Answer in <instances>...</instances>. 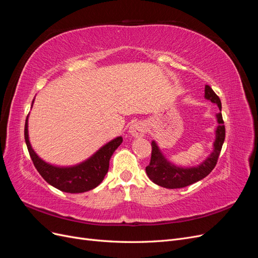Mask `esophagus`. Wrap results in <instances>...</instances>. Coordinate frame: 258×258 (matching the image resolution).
<instances>
[{"label": "esophagus", "instance_id": "esophagus-1", "mask_svg": "<svg viewBox=\"0 0 258 258\" xmlns=\"http://www.w3.org/2000/svg\"><path fill=\"white\" fill-rule=\"evenodd\" d=\"M129 132L132 137L142 138L146 132V124L143 121H135L130 124Z\"/></svg>", "mask_w": 258, "mask_h": 258}]
</instances>
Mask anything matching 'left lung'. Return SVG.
I'll return each instance as SVG.
<instances>
[{"instance_id": "obj_1", "label": "left lung", "mask_w": 258, "mask_h": 258, "mask_svg": "<svg viewBox=\"0 0 258 258\" xmlns=\"http://www.w3.org/2000/svg\"><path fill=\"white\" fill-rule=\"evenodd\" d=\"M205 99L215 103L220 108V111H222L220 98L216 96V93L208 85H206L205 87ZM215 116L218 126L215 129L213 150L209 156H207L205 160H202L199 165L195 167H181L174 165L163 155L157 142L153 140L151 162L150 166H147L145 169L146 174L152 182L161 187H165V188L174 189L191 185L210 174L216 165L217 158L220 156L223 143L225 141V126L222 113H217Z\"/></svg>"}]
</instances>
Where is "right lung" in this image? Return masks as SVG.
Here are the masks:
<instances>
[{
    "instance_id": "right-lung-1",
    "label": "right lung",
    "mask_w": 258,
    "mask_h": 258,
    "mask_svg": "<svg viewBox=\"0 0 258 258\" xmlns=\"http://www.w3.org/2000/svg\"><path fill=\"white\" fill-rule=\"evenodd\" d=\"M34 99L32 101V106ZM31 106V107H32ZM29 115L25 124V140L30 154L38 173L46 182L61 191L80 194L91 190L103 181L110 167V159L121 142L122 138L117 137L107 142L92 154L89 158L73 166H56L45 161L33 150L29 139Z\"/></svg>"
}]
</instances>
